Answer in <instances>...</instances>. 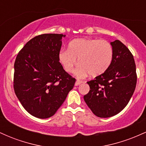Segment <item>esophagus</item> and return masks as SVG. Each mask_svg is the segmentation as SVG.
I'll return each instance as SVG.
<instances>
[{
	"instance_id": "esophagus-1",
	"label": "esophagus",
	"mask_w": 146,
	"mask_h": 146,
	"mask_svg": "<svg viewBox=\"0 0 146 146\" xmlns=\"http://www.w3.org/2000/svg\"><path fill=\"white\" fill-rule=\"evenodd\" d=\"M82 83H83L82 81H80V80H77L76 82H75V86H78V85L81 84H82Z\"/></svg>"
}]
</instances>
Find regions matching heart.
I'll use <instances>...</instances> for the list:
<instances>
[{"label": "heart", "instance_id": "b5f03b06", "mask_svg": "<svg viewBox=\"0 0 146 146\" xmlns=\"http://www.w3.org/2000/svg\"><path fill=\"white\" fill-rule=\"evenodd\" d=\"M112 59L113 48L104 40H73L68 49H62L58 53V60L68 73L73 72L78 60L79 65L75 74L81 79L88 74L92 77L103 74L110 66Z\"/></svg>", "mask_w": 146, "mask_h": 146}]
</instances>
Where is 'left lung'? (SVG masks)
I'll return each instance as SVG.
<instances>
[{"instance_id":"1","label":"left lung","mask_w":146,"mask_h":146,"mask_svg":"<svg viewBox=\"0 0 146 146\" xmlns=\"http://www.w3.org/2000/svg\"><path fill=\"white\" fill-rule=\"evenodd\" d=\"M113 59L103 74L87 84L90 90L84 100L94 115L101 118L113 117L126 106L137 84L133 56L121 41L110 42Z\"/></svg>"}]
</instances>
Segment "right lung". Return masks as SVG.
<instances>
[{
	"mask_svg": "<svg viewBox=\"0 0 146 146\" xmlns=\"http://www.w3.org/2000/svg\"><path fill=\"white\" fill-rule=\"evenodd\" d=\"M65 36L47 33L34 37L16 58L15 93L25 109L37 118L53 116L74 86L75 79L58 60L62 38Z\"/></svg>",
	"mask_w": 146,
	"mask_h": 146,
	"instance_id": "right-lung-1",
	"label": "right lung"
}]
</instances>
